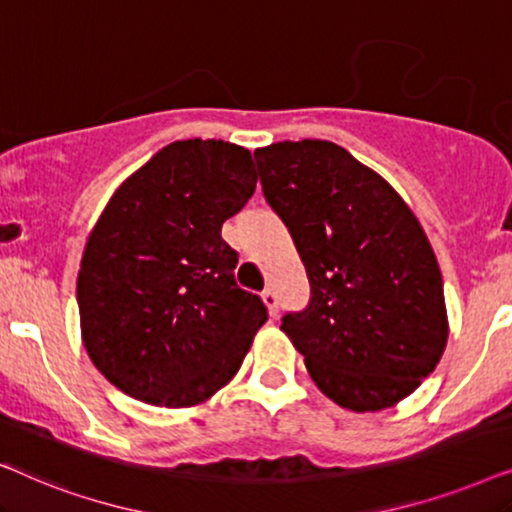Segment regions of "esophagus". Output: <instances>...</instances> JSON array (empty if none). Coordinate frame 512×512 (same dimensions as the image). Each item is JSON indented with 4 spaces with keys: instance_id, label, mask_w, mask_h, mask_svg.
Here are the masks:
<instances>
[{
    "instance_id": "obj_1",
    "label": "esophagus",
    "mask_w": 512,
    "mask_h": 512,
    "mask_svg": "<svg viewBox=\"0 0 512 512\" xmlns=\"http://www.w3.org/2000/svg\"><path fill=\"white\" fill-rule=\"evenodd\" d=\"M261 298H263V303H265V307H268L270 317H272V319H277V314H279V303H277V293H275V291H272V289H265V291L261 293Z\"/></svg>"
}]
</instances>
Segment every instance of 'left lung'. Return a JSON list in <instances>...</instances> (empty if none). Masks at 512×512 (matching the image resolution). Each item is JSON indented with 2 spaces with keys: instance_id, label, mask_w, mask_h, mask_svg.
I'll use <instances>...</instances> for the list:
<instances>
[{
  "instance_id": "1",
  "label": "left lung",
  "mask_w": 512,
  "mask_h": 512,
  "mask_svg": "<svg viewBox=\"0 0 512 512\" xmlns=\"http://www.w3.org/2000/svg\"><path fill=\"white\" fill-rule=\"evenodd\" d=\"M254 158L310 279V303L284 314L282 331L340 408H391L433 373L447 345L429 237L401 195L338 144L277 142Z\"/></svg>"
}]
</instances>
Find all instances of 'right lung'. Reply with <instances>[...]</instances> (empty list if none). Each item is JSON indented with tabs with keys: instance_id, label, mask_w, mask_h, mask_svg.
I'll list each match as a JSON object with an SVG mask.
<instances>
[{
	"instance_id": "obj_1",
	"label": "right lung",
	"mask_w": 512,
	"mask_h": 512,
	"mask_svg": "<svg viewBox=\"0 0 512 512\" xmlns=\"http://www.w3.org/2000/svg\"><path fill=\"white\" fill-rule=\"evenodd\" d=\"M254 191L247 149L184 139L160 149L104 207L76 300L90 361L123 394L188 408L240 370L268 307L237 286V251L221 226Z\"/></svg>"
}]
</instances>
